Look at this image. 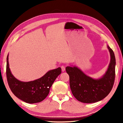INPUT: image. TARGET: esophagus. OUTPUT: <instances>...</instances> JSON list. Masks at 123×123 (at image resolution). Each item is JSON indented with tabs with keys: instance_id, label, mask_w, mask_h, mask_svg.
Here are the masks:
<instances>
[{
	"instance_id": "1",
	"label": "esophagus",
	"mask_w": 123,
	"mask_h": 123,
	"mask_svg": "<svg viewBox=\"0 0 123 123\" xmlns=\"http://www.w3.org/2000/svg\"><path fill=\"white\" fill-rule=\"evenodd\" d=\"M61 69H62V72H64L66 70V68H65V67L64 66H61Z\"/></svg>"
}]
</instances>
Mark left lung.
<instances>
[{
  "instance_id": "obj_1",
  "label": "left lung",
  "mask_w": 123,
  "mask_h": 123,
  "mask_svg": "<svg viewBox=\"0 0 123 123\" xmlns=\"http://www.w3.org/2000/svg\"><path fill=\"white\" fill-rule=\"evenodd\" d=\"M107 47L111 59L107 70L101 78H91L76 66L66 67L72 94L81 103H94L100 101L109 94L113 87L115 79L116 58L113 50L109 45Z\"/></svg>"
}]
</instances>
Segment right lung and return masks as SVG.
Here are the masks:
<instances>
[{"mask_svg":"<svg viewBox=\"0 0 123 123\" xmlns=\"http://www.w3.org/2000/svg\"><path fill=\"white\" fill-rule=\"evenodd\" d=\"M6 61V76L12 93L18 98L26 103L34 104L43 101L48 95L50 88L61 73V68L49 70L39 79L29 82L21 81L12 74L9 67V54Z\"/></svg>","mask_w":123,"mask_h":123,"instance_id":"right-lung-1","label":"right lung"}]
</instances>
